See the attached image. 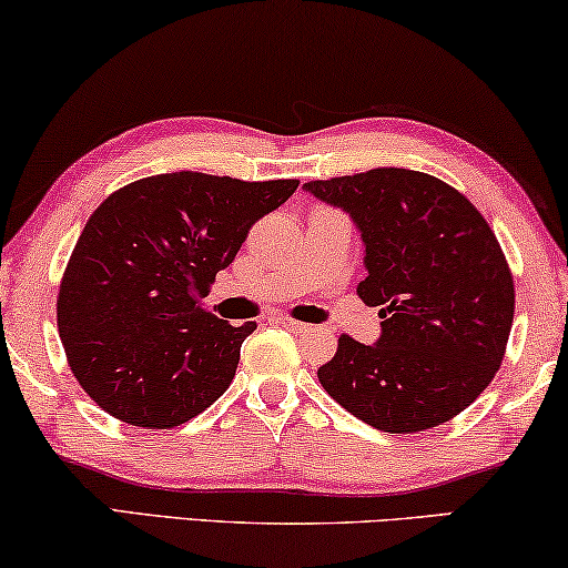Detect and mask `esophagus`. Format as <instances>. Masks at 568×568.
Masks as SVG:
<instances>
[{"mask_svg":"<svg viewBox=\"0 0 568 568\" xmlns=\"http://www.w3.org/2000/svg\"><path fill=\"white\" fill-rule=\"evenodd\" d=\"M277 324L285 326L287 332H293V334H303V332H308V326H306V324H301V321L287 318V316H281V318H277Z\"/></svg>","mask_w":568,"mask_h":568,"instance_id":"obj_1","label":"esophagus"}]
</instances>
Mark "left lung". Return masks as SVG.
<instances>
[{
  "mask_svg": "<svg viewBox=\"0 0 568 568\" xmlns=\"http://www.w3.org/2000/svg\"><path fill=\"white\" fill-rule=\"evenodd\" d=\"M346 211L365 244L357 295L379 306L375 344L338 338L318 383L387 434H416L477 400L505 357L515 287L497 236L467 196L405 168L303 185Z\"/></svg>",
  "mask_w": 568,
  "mask_h": 568,
  "instance_id": "obj_1",
  "label": "left lung"
}]
</instances>
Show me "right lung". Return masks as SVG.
<instances>
[{
  "mask_svg": "<svg viewBox=\"0 0 568 568\" xmlns=\"http://www.w3.org/2000/svg\"><path fill=\"white\" fill-rule=\"evenodd\" d=\"M298 181L163 173L114 191L75 242L58 293V334L91 400L142 428H173L222 395L255 321L203 308L250 226Z\"/></svg>",
  "mask_w": 568,
  "mask_h": 568,
  "instance_id": "obj_1",
  "label": "right lung"
}]
</instances>
